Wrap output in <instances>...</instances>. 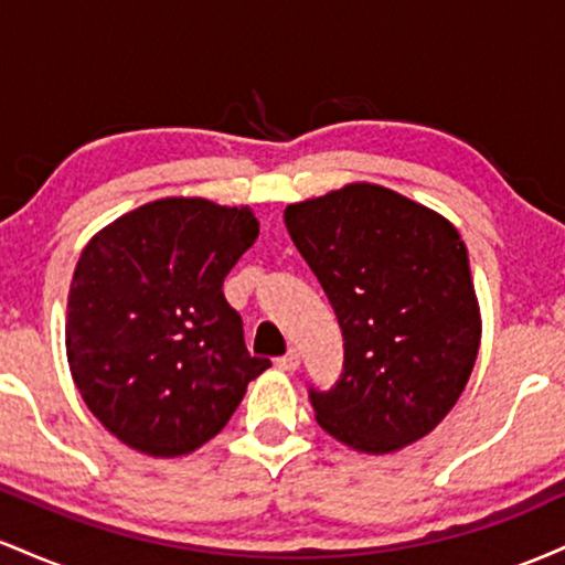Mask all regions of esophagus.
<instances>
[{"instance_id":"1","label":"esophagus","mask_w":565,"mask_h":565,"mask_svg":"<svg viewBox=\"0 0 565 565\" xmlns=\"http://www.w3.org/2000/svg\"><path fill=\"white\" fill-rule=\"evenodd\" d=\"M276 366H278V369H284V372H295V369L300 366V353H297L295 348L287 350V353H284L281 359L276 361Z\"/></svg>"}]
</instances>
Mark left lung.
Listing matches in <instances>:
<instances>
[{
    "instance_id": "1",
    "label": "left lung",
    "mask_w": 565,
    "mask_h": 565,
    "mask_svg": "<svg viewBox=\"0 0 565 565\" xmlns=\"http://www.w3.org/2000/svg\"><path fill=\"white\" fill-rule=\"evenodd\" d=\"M284 223L345 342L340 380L329 391L310 387L319 425L366 454L427 436L462 395L481 345L457 228L372 183L289 204Z\"/></svg>"
}]
</instances>
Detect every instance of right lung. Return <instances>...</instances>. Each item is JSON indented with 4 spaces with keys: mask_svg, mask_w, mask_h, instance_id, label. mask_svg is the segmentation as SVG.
I'll list each match as a JSON object with an SVG mask.
<instances>
[{
    "mask_svg": "<svg viewBox=\"0 0 565 565\" xmlns=\"http://www.w3.org/2000/svg\"><path fill=\"white\" fill-rule=\"evenodd\" d=\"M257 233L246 206L159 199L84 246L68 291V366L121 444L151 457L199 449L270 366L246 350L223 295Z\"/></svg>",
    "mask_w": 565,
    "mask_h": 565,
    "instance_id": "right-lung-1",
    "label": "right lung"
}]
</instances>
